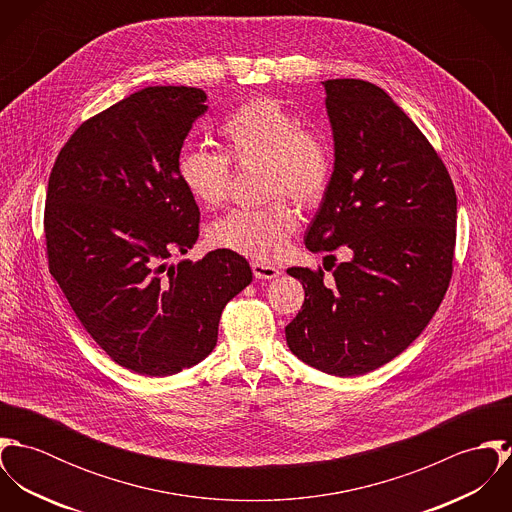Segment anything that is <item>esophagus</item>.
<instances>
[{
  "label": "esophagus",
  "instance_id": "34e87169",
  "mask_svg": "<svg viewBox=\"0 0 512 512\" xmlns=\"http://www.w3.org/2000/svg\"><path fill=\"white\" fill-rule=\"evenodd\" d=\"M252 272L256 280H274L280 276V270L276 266H270L264 262H252Z\"/></svg>",
  "mask_w": 512,
  "mask_h": 512
}]
</instances>
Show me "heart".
I'll return each instance as SVG.
<instances>
[{
  "label": "heart",
  "mask_w": 512,
  "mask_h": 512,
  "mask_svg": "<svg viewBox=\"0 0 512 512\" xmlns=\"http://www.w3.org/2000/svg\"><path fill=\"white\" fill-rule=\"evenodd\" d=\"M224 155L205 147H185L177 157V177L189 197L217 209L228 193L230 162L262 165L270 197L288 193L301 205L317 203L333 173L331 149L303 130L297 116L276 98L258 96L230 112L219 128ZM299 226L292 203L276 199L260 209H236L209 228V242L256 262H274Z\"/></svg>",
  "instance_id": "b5f03b06"
}]
</instances>
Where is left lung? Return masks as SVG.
Here are the masks:
<instances>
[{
    "mask_svg": "<svg viewBox=\"0 0 512 512\" xmlns=\"http://www.w3.org/2000/svg\"><path fill=\"white\" fill-rule=\"evenodd\" d=\"M323 86L335 161L303 240L311 252L347 246L353 258L331 284L321 270H288L305 299L286 341L305 365L357 376L406 351L434 317L451 278L457 197L434 147L380 86Z\"/></svg>",
    "mask_w": 512,
    "mask_h": 512,
    "instance_id": "obj_1",
    "label": "left lung"
}]
</instances>
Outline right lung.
<instances>
[{"mask_svg":"<svg viewBox=\"0 0 512 512\" xmlns=\"http://www.w3.org/2000/svg\"><path fill=\"white\" fill-rule=\"evenodd\" d=\"M207 94L147 86L86 120L49 177V270L98 347L120 366L169 376L209 357L224 305L252 282L236 252L169 264L199 238L177 157Z\"/></svg>","mask_w":512,"mask_h":512,"instance_id":"obj_1","label":"right lung"}]
</instances>
